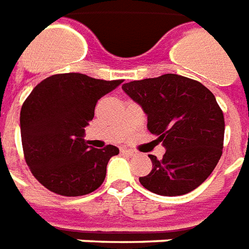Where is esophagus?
Returning <instances> with one entry per match:
<instances>
[{
    "label": "esophagus",
    "mask_w": 249,
    "mask_h": 249,
    "mask_svg": "<svg viewBox=\"0 0 249 249\" xmlns=\"http://www.w3.org/2000/svg\"><path fill=\"white\" fill-rule=\"evenodd\" d=\"M121 153L128 154V156H134V154H136V152H134V150H132V149H126V148L121 149Z\"/></svg>",
    "instance_id": "34e87169"
}]
</instances>
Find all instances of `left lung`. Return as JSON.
I'll use <instances>...</instances> for the list:
<instances>
[{"instance_id": "1", "label": "left lung", "mask_w": 249, "mask_h": 249, "mask_svg": "<svg viewBox=\"0 0 249 249\" xmlns=\"http://www.w3.org/2000/svg\"><path fill=\"white\" fill-rule=\"evenodd\" d=\"M123 89L142 107L148 129L166 152L149 154L153 169L140 183L154 194L177 196L202 185L222 157L224 116L202 83L176 73L125 83Z\"/></svg>"}]
</instances>
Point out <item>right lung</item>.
I'll list each match as a JSON object with an SVG mask.
<instances>
[{"label":"right lung","instance_id":"add662e5","mask_svg":"<svg viewBox=\"0 0 249 249\" xmlns=\"http://www.w3.org/2000/svg\"><path fill=\"white\" fill-rule=\"evenodd\" d=\"M123 80H100L84 73H58L36 86L21 108L23 156L33 176L55 194H89L106 179L107 165L119 149L88 146L84 128L99 99Z\"/></svg>","mask_w":249,"mask_h":249}]
</instances>
